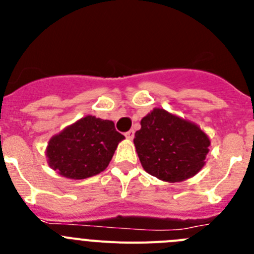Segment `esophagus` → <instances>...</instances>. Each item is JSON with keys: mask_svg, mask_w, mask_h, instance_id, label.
I'll return each instance as SVG.
<instances>
[{"mask_svg": "<svg viewBox=\"0 0 254 254\" xmlns=\"http://www.w3.org/2000/svg\"><path fill=\"white\" fill-rule=\"evenodd\" d=\"M126 137L128 138V140H132L134 137V131L133 129H129L128 132H126Z\"/></svg>", "mask_w": 254, "mask_h": 254, "instance_id": "esophagus-1", "label": "esophagus"}]
</instances>
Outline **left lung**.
<instances>
[{
	"mask_svg": "<svg viewBox=\"0 0 254 254\" xmlns=\"http://www.w3.org/2000/svg\"><path fill=\"white\" fill-rule=\"evenodd\" d=\"M133 142L143 169L160 181L176 183L202 169L211 141L196 123L154 108L141 120Z\"/></svg>",
	"mask_w": 254,
	"mask_h": 254,
	"instance_id": "obj_1",
	"label": "left lung"
}]
</instances>
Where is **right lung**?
<instances>
[{"label":"right lung","mask_w":254,"mask_h":254,"mask_svg":"<svg viewBox=\"0 0 254 254\" xmlns=\"http://www.w3.org/2000/svg\"><path fill=\"white\" fill-rule=\"evenodd\" d=\"M123 138L112 121L86 116L51 137L47 161L64 178H89L107 169Z\"/></svg>","instance_id":"obj_1"}]
</instances>
